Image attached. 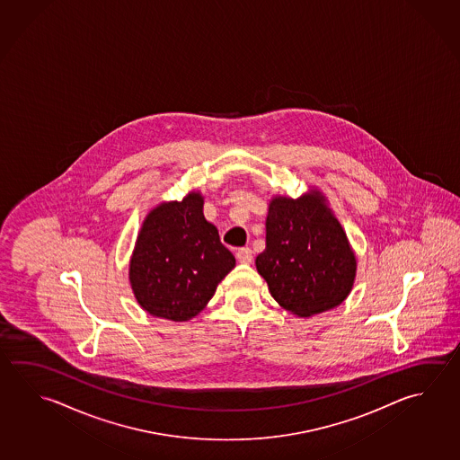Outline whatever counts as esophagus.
<instances>
[{
    "instance_id": "obj_1",
    "label": "esophagus",
    "mask_w": 460,
    "mask_h": 460,
    "mask_svg": "<svg viewBox=\"0 0 460 460\" xmlns=\"http://www.w3.org/2000/svg\"><path fill=\"white\" fill-rule=\"evenodd\" d=\"M236 260H238V262H242V264H250L251 261H252V251L250 248H240V250L236 251Z\"/></svg>"
}]
</instances>
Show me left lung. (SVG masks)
Instances as JSON below:
<instances>
[{"mask_svg": "<svg viewBox=\"0 0 460 460\" xmlns=\"http://www.w3.org/2000/svg\"><path fill=\"white\" fill-rule=\"evenodd\" d=\"M256 269L272 298L298 318L342 305L357 277L349 236L318 188L293 199L274 194L268 204L266 250Z\"/></svg>", "mask_w": 460, "mask_h": 460, "instance_id": "8db88e82", "label": "left lung"}]
</instances>
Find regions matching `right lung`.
<instances>
[{
	"instance_id": "add662e5",
	"label": "right lung",
	"mask_w": 460,
	"mask_h": 460,
	"mask_svg": "<svg viewBox=\"0 0 460 460\" xmlns=\"http://www.w3.org/2000/svg\"><path fill=\"white\" fill-rule=\"evenodd\" d=\"M204 196L160 202L142 222L129 260L137 305L154 318L184 323L208 306L234 268V256L204 217Z\"/></svg>"
}]
</instances>
